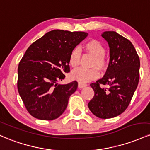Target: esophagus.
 I'll use <instances>...</instances> for the list:
<instances>
[{"instance_id": "1", "label": "esophagus", "mask_w": 150, "mask_h": 150, "mask_svg": "<svg viewBox=\"0 0 150 150\" xmlns=\"http://www.w3.org/2000/svg\"><path fill=\"white\" fill-rule=\"evenodd\" d=\"M87 86V84L86 83H81V82H79V83H78V87L79 88H84V87Z\"/></svg>"}]
</instances>
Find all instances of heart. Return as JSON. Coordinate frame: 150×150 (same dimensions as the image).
I'll return each mask as SVG.
<instances>
[{
    "label": "heart",
    "instance_id": "heart-1",
    "mask_svg": "<svg viewBox=\"0 0 150 150\" xmlns=\"http://www.w3.org/2000/svg\"><path fill=\"white\" fill-rule=\"evenodd\" d=\"M83 49L86 52L94 56L91 66L93 69H87L79 68L74 70L71 74V76L74 80L78 81L81 83H86L98 78L100 76L99 69L105 71L108 67V61L105 56V50L103 45L96 40H90L83 45ZM81 51L79 48H74L71 50L69 54V64L74 68L79 66L81 63Z\"/></svg>",
    "mask_w": 150,
    "mask_h": 150
}]
</instances>
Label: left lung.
I'll return each mask as SVG.
<instances>
[{"label":"left lung","mask_w":150,"mask_h":150,"mask_svg":"<svg viewBox=\"0 0 150 150\" xmlns=\"http://www.w3.org/2000/svg\"><path fill=\"white\" fill-rule=\"evenodd\" d=\"M101 36L108 44L110 62L104 76L90 85L94 96L88 105L93 115L107 119L120 115L129 105L138 85L140 62L127 39L114 31L104 32ZM100 84L109 88H100Z\"/></svg>","instance_id":"obj_1"}]
</instances>
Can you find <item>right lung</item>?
Wrapping results in <instances>:
<instances>
[{
  "label": "right lung",
  "mask_w": 150,
  "mask_h": 150,
  "mask_svg": "<svg viewBox=\"0 0 150 150\" xmlns=\"http://www.w3.org/2000/svg\"><path fill=\"white\" fill-rule=\"evenodd\" d=\"M88 33L54 30L33 42L18 69V90L28 111L35 118L52 120L66 110L76 81L59 84L70 71L69 54Z\"/></svg>",
  "instance_id": "1"
}]
</instances>
